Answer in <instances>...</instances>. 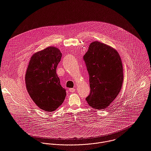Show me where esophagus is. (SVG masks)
<instances>
[{
  "label": "esophagus",
  "mask_w": 151,
  "mask_h": 151,
  "mask_svg": "<svg viewBox=\"0 0 151 151\" xmlns=\"http://www.w3.org/2000/svg\"><path fill=\"white\" fill-rule=\"evenodd\" d=\"M69 91L70 93H74L76 91V89L75 88H70Z\"/></svg>",
  "instance_id": "1"
}]
</instances>
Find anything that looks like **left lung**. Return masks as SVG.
<instances>
[{"label":"left lung","instance_id":"left-lung-1","mask_svg":"<svg viewBox=\"0 0 151 151\" xmlns=\"http://www.w3.org/2000/svg\"><path fill=\"white\" fill-rule=\"evenodd\" d=\"M89 74L90 93L88 104L97 109H105L119 93L123 83V69L118 52L100 43H91L83 56Z\"/></svg>","mask_w":151,"mask_h":151}]
</instances>
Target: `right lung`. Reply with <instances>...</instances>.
I'll use <instances>...</instances> for the list:
<instances>
[{"label": "right lung", "mask_w": 151, "mask_h": 151, "mask_svg": "<svg viewBox=\"0 0 151 151\" xmlns=\"http://www.w3.org/2000/svg\"><path fill=\"white\" fill-rule=\"evenodd\" d=\"M61 53L55 47L34 54L29 61L25 81L27 92L42 109L51 112L60 106L66 96L56 73Z\"/></svg>", "instance_id": "right-lung-1"}]
</instances>
